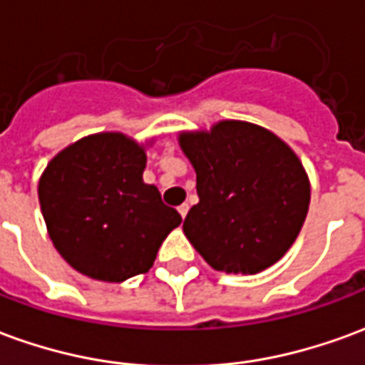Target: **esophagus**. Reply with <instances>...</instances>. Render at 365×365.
<instances>
[{
    "instance_id": "1",
    "label": "esophagus",
    "mask_w": 365,
    "mask_h": 365,
    "mask_svg": "<svg viewBox=\"0 0 365 365\" xmlns=\"http://www.w3.org/2000/svg\"><path fill=\"white\" fill-rule=\"evenodd\" d=\"M178 211H180V215L185 219V215H187V211H190V205H187V203H182V205L178 207Z\"/></svg>"
}]
</instances>
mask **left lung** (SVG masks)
Wrapping results in <instances>:
<instances>
[{
  "mask_svg": "<svg viewBox=\"0 0 365 365\" xmlns=\"http://www.w3.org/2000/svg\"><path fill=\"white\" fill-rule=\"evenodd\" d=\"M199 203L183 232L217 272L258 274L283 258L305 222L311 185L297 154L268 128L219 120L182 133Z\"/></svg>",
  "mask_w": 365,
  "mask_h": 365,
  "instance_id": "left-lung-1",
  "label": "left lung"
}]
</instances>
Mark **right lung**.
Listing matches in <instances>:
<instances>
[{"label":"right lung","mask_w":365,"mask_h":365,"mask_svg":"<svg viewBox=\"0 0 365 365\" xmlns=\"http://www.w3.org/2000/svg\"><path fill=\"white\" fill-rule=\"evenodd\" d=\"M146 152L123 133H97L58 152L38 182L46 229L60 256L99 282L146 274L182 217L143 182Z\"/></svg>","instance_id":"1"}]
</instances>
